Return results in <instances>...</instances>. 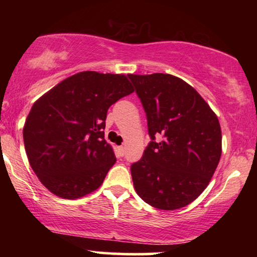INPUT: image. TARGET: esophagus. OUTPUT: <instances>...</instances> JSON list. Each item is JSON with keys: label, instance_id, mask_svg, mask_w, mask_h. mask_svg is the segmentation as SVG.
Listing matches in <instances>:
<instances>
[{"label": "esophagus", "instance_id": "34e87169", "mask_svg": "<svg viewBox=\"0 0 257 257\" xmlns=\"http://www.w3.org/2000/svg\"><path fill=\"white\" fill-rule=\"evenodd\" d=\"M117 154L119 157H124L125 154V147L124 146H118L117 147Z\"/></svg>", "mask_w": 257, "mask_h": 257}]
</instances>
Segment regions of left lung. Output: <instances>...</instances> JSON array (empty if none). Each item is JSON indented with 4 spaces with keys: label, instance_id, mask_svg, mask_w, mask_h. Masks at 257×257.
I'll return each instance as SVG.
<instances>
[{
    "label": "left lung",
    "instance_id": "1",
    "mask_svg": "<svg viewBox=\"0 0 257 257\" xmlns=\"http://www.w3.org/2000/svg\"><path fill=\"white\" fill-rule=\"evenodd\" d=\"M151 142L131 166L135 189L152 207L179 209L209 184L221 157L219 119L191 85L167 73L128 75ZM161 134L163 140L155 142Z\"/></svg>",
    "mask_w": 257,
    "mask_h": 257
}]
</instances>
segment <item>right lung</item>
Wrapping results in <instances>:
<instances>
[{
	"label": "right lung",
	"mask_w": 257,
	"mask_h": 257,
	"mask_svg": "<svg viewBox=\"0 0 257 257\" xmlns=\"http://www.w3.org/2000/svg\"><path fill=\"white\" fill-rule=\"evenodd\" d=\"M133 92L124 75L83 71L35 101L23 128L30 166L55 195L78 199L96 191L115 163L104 139L108 107Z\"/></svg>",
	"instance_id": "obj_1"
}]
</instances>
